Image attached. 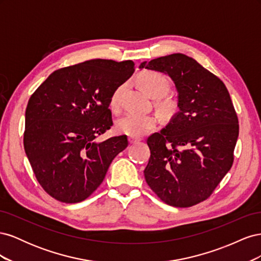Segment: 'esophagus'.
Segmentation results:
<instances>
[{"label": "esophagus", "mask_w": 261, "mask_h": 261, "mask_svg": "<svg viewBox=\"0 0 261 261\" xmlns=\"http://www.w3.org/2000/svg\"><path fill=\"white\" fill-rule=\"evenodd\" d=\"M128 141L129 144H135V143H138V141H140V138H137V137H129L128 138Z\"/></svg>", "instance_id": "esophagus-1"}]
</instances>
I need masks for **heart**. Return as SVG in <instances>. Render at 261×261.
<instances>
[{
	"instance_id": "b5f03b06",
	"label": "heart",
	"mask_w": 261,
	"mask_h": 261,
	"mask_svg": "<svg viewBox=\"0 0 261 261\" xmlns=\"http://www.w3.org/2000/svg\"><path fill=\"white\" fill-rule=\"evenodd\" d=\"M139 84L141 88L153 98H161L170 90V82L168 78L155 72H147L143 74L139 80ZM122 91L123 86L117 87L110 99V107L113 111H118L120 109ZM159 108L164 113H171L174 111L175 103L172 100L165 99L159 102ZM155 125L156 117L154 115L128 112L116 121V129L118 133L125 134V135L140 137L153 129Z\"/></svg>"
}]
</instances>
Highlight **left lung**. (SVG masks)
Masks as SVG:
<instances>
[{
	"label": "left lung",
	"mask_w": 261,
	"mask_h": 261,
	"mask_svg": "<svg viewBox=\"0 0 261 261\" xmlns=\"http://www.w3.org/2000/svg\"><path fill=\"white\" fill-rule=\"evenodd\" d=\"M139 68L170 76L178 108L147 139L146 181L165 203L192 207L208 198L233 164L239 120L230 93L220 78L181 53L143 62Z\"/></svg>",
	"instance_id": "1"
}]
</instances>
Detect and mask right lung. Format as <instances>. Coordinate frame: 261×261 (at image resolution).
Masks as SVG:
<instances>
[{"instance_id": "add662e5", "label": "right lung", "mask_w": 261, "mask_h": 261, "mask_svg": "<svg viewBox=\"0 0 261 261\" xmlns=\"http://www.w3.org/2000/svg\"><path fill=\"white\" fill-rule=\"evenodd\" d=\"M130 60L94 59L55 70L30 97L23 147L44 191L57 200H85L105 179L125 135L98 141L113 125L110 99L135 72Z\"/></svg>"}]
</instances>
